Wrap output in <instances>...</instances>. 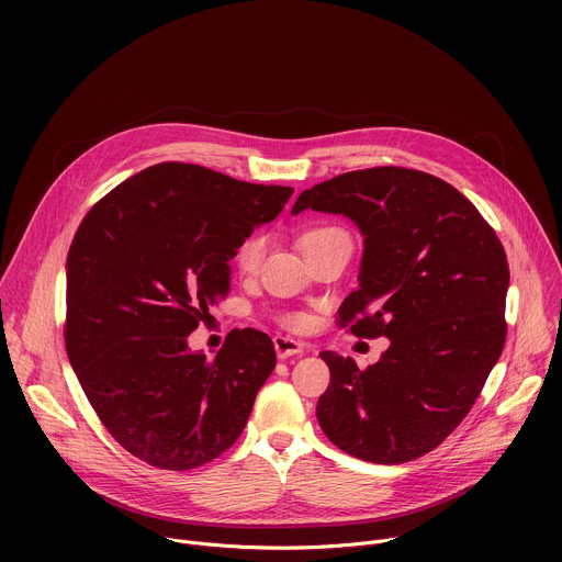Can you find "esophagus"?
Wrapping results in <instances>:
<instances>
[{
	"mask_svg": "<svg viewBox=\"0 0 562 562\" xmlns=\"http://www.w3.org/2000/svg\"><path fill=\"white\" fill-rule=\"evenodd\" d=\"M273 347H276V353H278L280 360L291 358V356H300L304 351V345L300 340L284 338V336H276L273 338Z\"/></svg>",
	"mask_w": 562,
	"mask_h": 562,
	"instance_id": "obj_1",
	"label": "esophagus"
}]
</instances>
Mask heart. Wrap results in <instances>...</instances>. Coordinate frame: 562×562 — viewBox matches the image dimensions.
<instances>
[{
  "label": "heart",
  "mask_w": 562,
  "mask_h": 562,
  "mask_svg": "<svg viewBox=\"0 0 562 562\" xmlns=\"http://www.w3.org/2000/svg\"><path fill=\"white\" fill-rule=\"evenodd\" d=\"M340 243H351V237L345 228L334 226V224H319V226H313V228H308L300 235V249H302L306 260L331 249L334 245H340ZM265 249H267V243H265V237L258 235V233L243 239V243H239V247H237V251H235L237 269L243 273H249V276L256 273L262 265ZM286 323L291 327H300L304 323V317L302 315H289Z\"/></svg>",
  "instance_id": "1"
}]
</instances>
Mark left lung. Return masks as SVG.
Masks as SVG:
<instances>
[{
  "label": "left lung",
  "mask_w": 562,
  "mask_h": 562,
  "mask_svg": "<svg viewBox=\"0 0 562 562\" xmlns=\"http://www.w3.org/2000/svg\"><path fill=\"white\" fill-rule=\"evenodd\" d=\"M364 235L358 289L338 311L358 338H389L364 371L323 351L331 371L317 423L353 458L400 464L436 449L469 414L498 362L509 265L494 228L445 180L403 167L342 173L297 195Z\"/></svg>",
  "instance_id": "1"
}]
</instances>
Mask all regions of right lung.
<instances>
[{"label": "right lung", "mask_w": 562, "mask_h": 562, "mask_svg": "<svg viewBox=\"0 0 562 562\" xmlns=\"http://www.w3.org/2000/svg\"><path fill=\"white\" fill-rule=\"evenodd\" d=\"M291 193L162 162L79 224L66 260V353L102 425L135 458L187 471L243 434L276 367L271 338L235 331L211 360L187 338L228 295L239 243Z\"/></svg>", "instance_id": "obj_1"}]
</instances>
